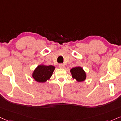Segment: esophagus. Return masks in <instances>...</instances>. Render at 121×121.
I'll return each mask as SVG.
<instances>
[{"mask_svg": "<svg viewBox=\"0 0 121 121\" xmlns=\"http://www.w3.org/2000/svg\"><path fill=\"white\" fill-rule=\"evenodd\" d=\"M59 67L60 68H65V65H64L63 64H62V63L59 64Z\"/></svg>", "mask_w": 121, "mask_h": 121, "instance_id": "34e87169", "label": "esophagus"}]
</instances>
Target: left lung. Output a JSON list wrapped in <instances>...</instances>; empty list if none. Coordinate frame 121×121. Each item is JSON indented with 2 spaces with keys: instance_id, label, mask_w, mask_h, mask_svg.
<instances>
[{
  "instance_id": "8db88e82",
  "label": "left lung",
  "mask_w": 121,
  "mask_h": 121,
  "mask_svg": "<svg viewBox=\"0 0 121 121\" xmlns=\"http://www.w3.org/2000/svg\"><path fill=\"white\" fill-rule=\"evenodd\" d=\"M72 77L75 78L78 82L84 81L86 79V73L82 68L80 67H76L71 69Z\"/></svg>"
}]
</instances>
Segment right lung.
Returning <instances> with one entry per match:
<instances>
[{
  "label": "right lung",
  "instance_id": "1",
  "mask_svg": "<svg viewBox=\"0 0 121 121\" xmlns=\"http://www.w3.org/2000/svg\"><path fill=\"white\" fill-rule=\"evenodd\" d=\"M55 67L53 65H38L32 74V77L35 81L39 82H44L50 78Z\"/></svg>",
  "mask_w": 121,
  "mask_h": 121
}]
</instances>
